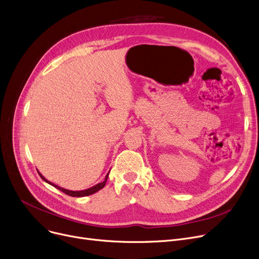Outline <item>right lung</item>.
<instances>
[{"instance_id":"obj_1","label":"right lung","mask_w":259,"mask_h":259,"mask_svg":"<svg viewBox=\"0 0 259 259\" xmlns=\"http://www.w3.org/2000/svg\"><path fill=\"white\" fill-rule=\"evenodd\" d=\"M39 175H40V177H41V179L43 180V181H46L47 183L51 184L52 186H54V187H56L57 189L61 190L62 193L66 194V195H69V196H72V197H85V196H90V195H92V194H95L96 192H98V190H100V189L105 187V185H106V183H107L108 177H109V174H108V175L106 176V178H105V181H104V182L98 183V184H96V185H94V186H92V187H90V188H88V189L78 190V192L76 190V192H75V190H69V189H65V188H62V187H60V186H58V185H56V184H54V183L48 181V180H47L46 178H44L40 172H39Z\"/></svg>"}]
</instances>
